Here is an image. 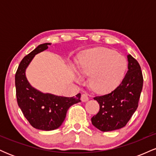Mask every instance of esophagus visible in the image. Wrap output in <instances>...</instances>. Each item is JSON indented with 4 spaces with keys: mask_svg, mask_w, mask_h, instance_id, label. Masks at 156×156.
<instances>
[{
    "mask_svg": "<svg viewBox=\"0 0 156 156\" xmlns=\"http://www.w3.org/2000/svg\"><path fill=\"white\" fill-rule=\"evenodd\" d=\"M80 100H81L82 102H86L89 100V97L88 94L87 93H83L81 94V97H80Z\"/></svg>",
    "mask_w": 156,
    "mask_h": 156,
    "instance_id": "obj_1",
    "label": "esophagus"
}]
</instances>
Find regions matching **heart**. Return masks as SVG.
Segmentation results:
<instances>
[{
    "instance_id": "heart-1",
    "label": "heart",
    "mask_w": 156,
    "mask_h": 156,
    "mask_svg": "<svg viewBox=\"0 0 156 156\" xmlns=\"http://www.w3.org/2000/svg\"><path fill=\"white\" fill-rule=\"evenodd\" d=\"M126 66V60L121 55L108 48H98L84 53L78 69L83 76H90L89 86L94 92L105 93L117 87Z\"/></svg>"
}]
</instances>
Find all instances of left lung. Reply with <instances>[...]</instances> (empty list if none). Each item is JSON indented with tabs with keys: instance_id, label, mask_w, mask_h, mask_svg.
I'll list each match as a JSON object with an SVG mask.
<instances>
[{
	"instance_id": "1",
	"label": "left lung",
	"mask_w": 156,
	"mask_h": 156,
	"mask_svg": "<svg viewBox=\"0 0 156 156\" xmlns=\"http://www.w3.org/2000/svg\"><path fill=\"white\" fill-rule=\"evenodd\" d=\"M128 72L119 86L108 94L94 97L100 111L92 118V123L101 131L123 128L130 120L139 105L143 87L141 67L132 55H128Z\"/></svg>"
}]
</instances>
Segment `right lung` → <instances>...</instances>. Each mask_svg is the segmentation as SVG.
Masks as SVG:
<instances>
[{
	"instance_id": "add662e5",
	"label": "right lung",
	"mask_w": 156,
	"mask_h": 156,
	"mask_svg": "<svg viewBox=\"0 0 156 156\" xmlns=\"http://www.w3.org/2000/svg\"><path fill=\"white\" fill-rule=\"evenodd\" d=\"M50 43L39 44L20 63L15 74L17 104L31 126L39 130H52L58 128L66 117L67 110L80 102V94L76 97L56 96L44 94L30 85L26 77V69L34 55L44 51Z\"/></svg>"
}]
</instances>
